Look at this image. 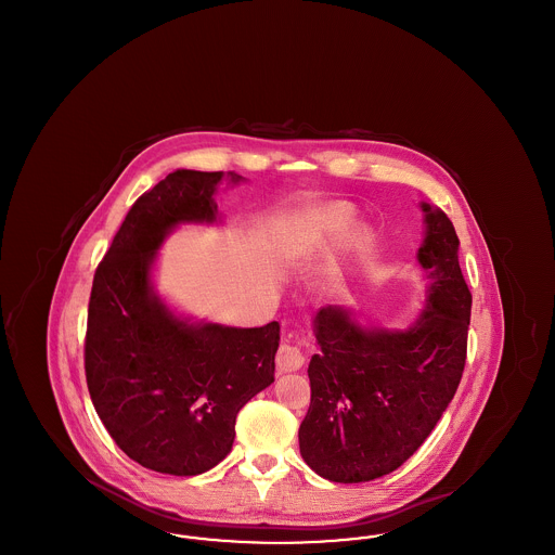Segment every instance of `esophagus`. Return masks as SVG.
Here are the masks:
<instances>
[{
  "label": "esophagus",
  "instance_id": "34e87169",
  "mask_svg": "<svg viewBox=\"0 0 555 555\" xmlns=\"http://www.w3.org/2000/svg\"><path fill=\"white\" fill-rule=\"evenodd\" d=\"M304 362H306V358L299 347L287 344L279 347V351H276V370L279 372H295L304 366Z\"/></svg>",
  "mask_w": 555,
  "mask_h": 555
}]
</instances>
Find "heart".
I'll use <instances>...</instances> for the list:
<instances>
[{
	"label": "heart",
	"instance_id": "b5f03b06",
	"mask_svg": "<svg viewBox=\"0 0 555 555\" xmlns=\"http://www.w3.org/2000/svg\"><path fill=\"white\" fill-rule=\"evenodd\" d=\"M356 211L344 202H328L306 214V229L314 241H337L353 227ZM360 238L362 235H360Z\"/></svg>",
	"mask_w": 555,
	"mask_h": 555
}]
</instances>
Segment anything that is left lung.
Returning a JSON list of instances; mask_svg holds the SVG:
<instances>
[{
	"label": "left lung",
	"instance_id": "left-lung-1",
	"mask_svg": "<svg viewBox=\"0 0 555 555\" xmlns=\"http://www.w3.org/2000/svg\"><path fill=\"white\" fill-rule=\"evenodd\" d=\"M416 260L426 301L408 326L362 324L326 306L314 318L320 353L308 376L310 410L299 426L304 462L333 482H366L397 470L443 416L464 364L473 295L457 262L460 238L437 206L421 204Z\"/></svg>",
	"mask_w": 555,
	"mask_h": 555
}]
</instances>
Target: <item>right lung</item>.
I'll list each match as a JSON object with an SVG mask.
<instances>
[{"instance_id":"right-lung-1","label":"right lung","mask_w":555,"mask_h":555,"mask_svg":"<svg viewBox=\"0 0 555 555\" xmlns=\"http://www.w3.org/2000/svg\"><path fill=\"white\" fill-rule=\"evenodd\" d=\"M237 172L179 168L127 214L89 299L85 374L109 437L137 464L195 476L235 441L238 410L274 383L279 322L256 328L193 320L154 285L158 249L181 224H220L216 193Z\"/></svg>"}]
</instances>
